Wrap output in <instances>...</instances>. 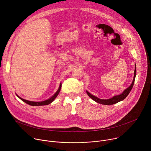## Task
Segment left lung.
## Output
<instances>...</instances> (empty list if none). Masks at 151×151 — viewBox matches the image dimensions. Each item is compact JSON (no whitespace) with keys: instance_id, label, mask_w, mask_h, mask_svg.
Returning <instances> with one entry per match:
<instances>
[{"instance_id":"8db88e82","label":"left lung","mask_w":151,"mask_h":151,"mask_svg":"<svg viewBox=\"0 0 151 151\" xmlns=\"http://www.w3.org/2000/svg\"><path fill=\"white\" fill-rule=\"evenodd\" d=\"M135 76H136V65H135V70H134V79H133V81H132V83L130 85V86L129 87H128L127 88H126L120 94L114 96L112 97L110 99H99V98H98L97 97H96L95 96L92 95L91 94H90L87 91V93L88 96L90 98H91L93 101H94L95 102H96L98 103H99V104H103V105H113V104H116V103H117V102H119L120 101H123V99H125L127 97V96L129 94V93L131 91L132 88V87L134 86Z\"/></svg>"}]
</instances>
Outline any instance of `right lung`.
<instances>
[{
  "mask_svg": "<svg viewBox=\"0 0 151 151\" xmlns=\"http://www.w3.org/2000/svg\"><path fill=\"white\" fill-rule=\"evenodd\" d=\"M61 83H60V87H59V88L58 89V90L57 91V92L55 93L52 96L51 98H50L49 99L46 100V101H41V102H33V101H27L26 99H22V98H20L19 96L17 94V96L18 98H19L22 101H23L24 102L26 103L27 104H29L31 106H41V105H49L50 104V103H52L54 100L55 99L57 96L58 95L60 90H61Z\"/></svg>",
  "mask_w": 151,
  "mask_h": 151,
  "instance_id": "1",
  "label": "right lung"
}]
</instances>
